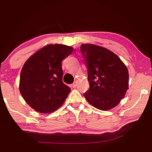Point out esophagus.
<instances>
[{
	"label": "esophagus",
	"mask_w": 152,
	"mask_h": 152,
	"mask_svg": "<svg viewBox=\"0 0 152 152\" xmlns=\"http://www.w3.org/2000/svg\"><path fill=\"white\" fill-rule=\"evenodd\" d=\"M76 86H77V82H74L72 84V88H76Z\"/></svg>",
	"instance_id": "obj_1"
}]
</instances>
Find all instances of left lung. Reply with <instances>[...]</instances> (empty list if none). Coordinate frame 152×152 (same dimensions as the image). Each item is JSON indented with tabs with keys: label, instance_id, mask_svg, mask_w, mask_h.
<instances>
[{
	"label": "left lung",
	"instance_id": "left-lung-1",
	"mask_svg": "<svg viewBox=\"0 0 152 152\" xmlns=\"http://www.w3.org/2000/svg\"><path fill=\"white\" fill-rule=\"evenodd\" d=\"M81 53L87 67L89 89L88 102L101 110H108L124 99L129 85V72L121 60L111 51L91 44H82Z\"/></svg>",
	"mask_w": 152,
	"mask_h": 152
}]
</instances>
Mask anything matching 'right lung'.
I'll return each mask as SVG.
<instances>
[{
    "instance_id": "1",
    "label": "right lung",
    "mask_w": 152,
    "mask_h": 152,
    "mask_svg": "<svg viewBox=\"0 0 152 152\" xmlns=\"http://www.w3.org/2000/svg\"><path fill=\"white\" fill-rule=\"evenodd\" d=\"M73 48L63 44H50L30 57L22 68L19 91L34 110L53 112L63 104L70 91L63 82L61 61Z\"/></svg>"
}]
</instances>
